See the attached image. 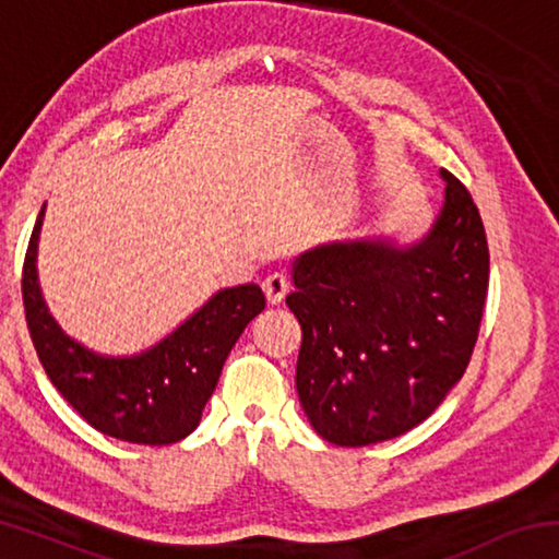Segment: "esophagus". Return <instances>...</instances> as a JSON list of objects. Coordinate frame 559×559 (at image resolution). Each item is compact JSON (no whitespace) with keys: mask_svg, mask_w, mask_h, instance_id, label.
Listing matches in <instances>:
<instances>
[{"mask_svg":"<svg viewBox=\"0 0 559 559\" xmlns=\"http://www.w3.org/2000/svg\"><path fill=\"white\" fill-rule=\"evenodd\" d=\"M290 290V281L286 273H271V276H266V281H263V293H266V298L271 306H278V302L286 298V293Z\"/></svg>","mask_w":559,"mask_h":559,"instance_id":"34e87169","label":"esophagus"}]
</instances>
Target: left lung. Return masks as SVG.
<instances>
[{"label":"left lung","instance_id":"obj_1","mask_svg":"<svg viewBox=\"0 0 559 559\" xmlns=\"http://www.w3.org/2000/svg\"><path fill=\"white\" fill-rule=\"evenodd\" d=\"M419 239L337 241L293 266L288 308L302 328L296 390L310 427L337 447L402 437L466 372L488 290L478 206L447 169Z\"/></svg>","mask_w":559,"mask_h":559}]
</instances>
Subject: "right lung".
Here are the masks:
<instances>
[{
	"instance_id": "right-lung-1",
	"label": "right lung",
	"mask_w": 559,
	"mask_h": 559,
	"mask_svg": "<svg viewBox=\"0 0 559 559\" xmlns=\"http://www.w3.org/2000/svg\"><path fill=\"white\" fill-rule=\"evenodd\" d=\"M46 204L36 216L24 259V310L36 355L56 390L106 437L167 447L200 427L222 367L243 328L266 308L257 283L216 290L173 333L140 353L106 355L71 337L53 318L39 283V239Z\"/></svg>"
}]
</instances>
